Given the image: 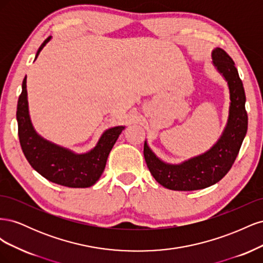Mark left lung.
<instances>
[{"label": "left lung", "instance_id": "obj_1", "mask_svg": "<svg viewBox=\"0 0 263 263\" xmlns=\"http://www.w3.org/2000/svg\"><path fill=\"white\" fill-rule=\"evenodd\" d=\"M212 59L227 81L230 95L227 125L216 144L203 155L180 164H170L160 160L145 141L144 156L148 169L158 183L169 190H201L220 181L233 166L247 134L246 94L235 62L221 48L213 50Z\"/></svg>", "mask_w": 263, "mask_h": 263}]
</instances>
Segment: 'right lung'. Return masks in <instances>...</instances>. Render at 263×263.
Listing matches in <instances>:
<instances>
[{
	"label": "right lung",
	"instance_id": "right-lung-1",
	"mask_svg": "<svg viewBox=\"0 0 263 263\" xmlns=\"http://www.w3.org/2000/svg\"><path fill=\"white\" fill-rule=\"evenodd\" d=\"M50 36L39 47V52L50 41ZM35 58V59H36ZM16 118L20 144L27 161L44 178L68 187L92 186L105 169L107 157L125 127L116 126L103 133L97 146L91 151L77 155L44 139L35 132L28 113L26 77L22 84V93L17 102Z\"/></svg>",
	"mask_w": 263,
	"mask_h": 263
}]
</instances>
